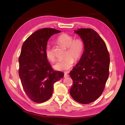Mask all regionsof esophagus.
Listing matches in <instances>:
<instances>
[{"mask_svg": "<svg viewBox=\"0 0 125 125\" xmlns=\"http://www.w3.org/2000/svg\"><path fill=\"white\" fill-rule=\"evenodd\" d=\"M69 76V75H68V74H67V73H64V78H67V77H68Z\"/></svg>", "mask_w": 125, "mask_h": 125, "instance_id": "esophagus-1", "label": "esophagus"}]
</instances>
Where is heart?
Instances as JSON below:
<instances>
[{
	"label": "heart",
	"instance_id": "1",
	"mask_svg": "<svg viewBox=\"0 0 125 125\" xmlns=\"http://www.w3.org/2000/svg\"><path fill=\"white\" fill-rule=\"evenodd\" d=\"M57 41L62 46L67 48L65 56L63 59L58 61L54 65L55 70L65 71L69 70L73 65L75 61L81 58L84 50V42L81 38L75 39L73 36L68 34H62L57 39ZM46 57L51 62H54L55 56L50 45H47L45 50Z\"/></svg>",
	"mask_w": 125,
	"mask_h": 125
}]
</instances>
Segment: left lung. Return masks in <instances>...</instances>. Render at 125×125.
<instances>
[{
  "instance_id": "left-lung-1",
  "label": "left lung",
  "mask_w": 125,
  "mask_h": 125,
  "mask_svg": "<svg viewBox=\"0 0 125 125\" xmlns=\"http://www.w3.org/2000/svg\"><path fill=\"white\" fill-rule=\"evenodd\" d=\"M84 42L80 60L70 72L73 81L70 94L79 103L87 104L99 98L109 76L110 55L106 45L96 31L90 28L75 30Z\"/></svg>"
}]
</instances>
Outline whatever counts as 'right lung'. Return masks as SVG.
Masks as SVG:
<instances>
[{"mask_svg": "<svg viewBox=\"0 0 125 125\" xmlns=\"http://www.w3.org/2000/svg\"><path fill=\"white\" fill-rule=\"evenodd\" d=\"M53 28H42L26 40L19 57V75L23 89L33 102L41 103L52 97L54 84L64 77V73L54 71L45 54L49 39L60 33Z\"/></svg>", "mask_w": 125, "mask_h": 125, "instance_id": "1", "label": "right lung"}]
</instances>
